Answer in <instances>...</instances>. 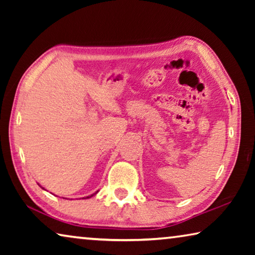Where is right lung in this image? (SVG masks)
<instances>
[{
  "instance_id": "add662e5",
  "label": "right lung",
  "mask_w": 255,
  "mask_h": 255,
  "mask_svg": "<svg viewBox=\"0 0 255 255\" xmlns=\"http://www.w3.org/2000/svg\"><path fill=\"white\" fill-rule=\"evenodd\" d=\"M93 195H94V193H93ZM93 195H91V196H88V197H85V198H86V199H88V198H91Z\"/></svg>"
}]
</instances>
